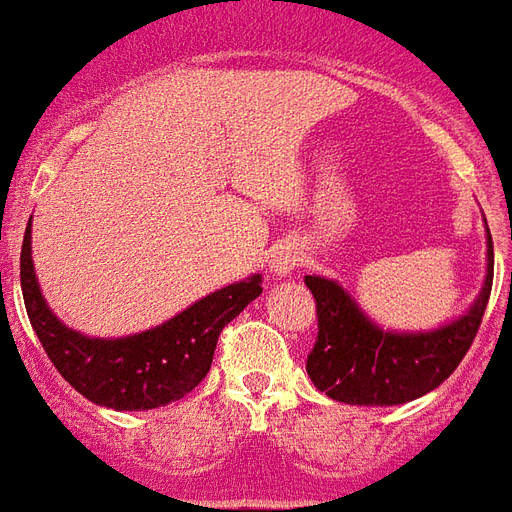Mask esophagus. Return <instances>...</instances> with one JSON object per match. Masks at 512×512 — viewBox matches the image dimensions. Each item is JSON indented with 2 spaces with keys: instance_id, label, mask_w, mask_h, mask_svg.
<instances>
[{
  "instance_id": "34e87169",
  "label": "esophagus",
  "mask_w": 512,
  "mask_h": 512,
  "mask_svg": "<svg viewBox=\"0 0 512 512\" xmlns=\"http://www.w3.org/2000/svg\"><path fill=\"white\" fill-rule=\"evenodd\" d=\"M301 249L296 244H279L271 255V274L274 277H288L293 268L299 266Z\"/></svg>"
}]
</instances>
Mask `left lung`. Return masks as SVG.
<instances>
[{
    "mask_svg": "<svg viewBox=\"0 0 512 512\" xmlns=\"http://www.w3.org/2000/svg\"><path fill=\"white\" fill-rule=\"evenodd\" d=\"M485 268L483 290L469 312L430 332H384L334 279L304 277L318 307V340L307 356L312 384L348 406H400L428 395L461 365L483 323L494 285L491 233Z\"/></svg>",
    "mask_w": 512,
    "mask_h": 512,
    "instance_id": "left-lung-1",
    "label": "left lung"
}]
</instances>
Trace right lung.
<instances>
[{"label":"right lung","mask_w":512,"mask_h":512,"mask_svg":"<svg viewBox=\"0 0 512 512\" xmlns=\"http://www.w3.org/2000/svg\"><path fill=\"white\" fill-rule=\"evenodd\" d=\"M260 282L255 274L227 285L142 334L87 337L68 329L43 299L32 266L29 224L21 244V293L43 351L76 392L115 411H147L189 395L208 376L224 326L263 293Z\"/></svg>","instance_id":"add662e5"}]
</instances>
